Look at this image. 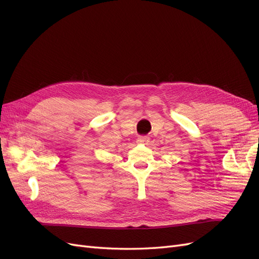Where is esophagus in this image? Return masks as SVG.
<instances>
[{
	"label": "esophagus",
	"instance_id": "esophagus-1",
	"mask_svg": "<svg viewBox=\"0 0 259 259\" xmlns=\"http://www.w3.org/2000/svg\"><path fill=\"white\" fill-rule=\"evenodd\" d=\"M149 140H150V138H149L148 136H139L137 142L139 144H147V143H149Z\"/></svg>",
	"mask_w": 259,
	"mask_h": 259
}]
</instances>
